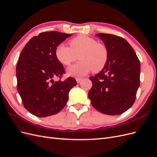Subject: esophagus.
I'll return each instance as SVG.
<instances>
[{
    "label": "esophagus",
    "mask_w": 157,
    "mask_h": 157,
    "mask_svg": "<svg viewBox=\"0 0 157 157\" xmlns=\"http://www.w3.org/2000/svg\"><path fill=\"white\" fill-rule=\"evenodd\" d=\"M82 80V78H76V81H77V83H80Z\"/></svg>",
    "instance_id": "1"
}]
</instances>
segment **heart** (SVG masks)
<instances>
[{"label":"heart","instance_id":"1","mask_svg":"<svg viewBox=\"0 0 157 157\" xmlns=\"http://www.w3.org/2000/svg\"><path fill=\"white\" fill-rule=\"evenodd\" d=\"M70 47L61 43L56 47L57 59L64 65H70L77 59L78 63L68 68L67 74L73 77H82L92 70L97 73L105 67L109 58L108 49L105 44L92 37L81 35L69 41Z\"/></svg>","mask_w":157,"mask_h":157}]
</instances>
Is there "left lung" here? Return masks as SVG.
Here are the masks:
<instances>
[{"label": "left lung", "mask_w": 157, "mask_h": 157, "mask_svg": "<svg viewBox=\"0 0 157 157\" xmlns=\"http://www.w3.org/2000/svg\"><path fill=\"white\" fill-rule=\"evenodd\" d=\"M108 49V61L104 68L89 78L92 87L88 98L99 112L117 115L134 104L140 86V62L135 51L123 38L98 33Z\"/></svg>", "instance_id": "8db88e82"}]
</instances>
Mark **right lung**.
I'll use <instances>...</instances> for the list:
<instances>
[{"label":"right lung","mask_w":157,"mask_h":157,"mask_svg":"<svg viewBox=\"0 0 157 157\" xmlns=\"http://www.w3.org/2000/svg\"><path fill=\"white\" fill-rule=\"evenodd\" d=\"M72 34L58 31L33 36L22 50L16 66L17 88L23 106L35 116L46 117L62 110L70 90L77 84L74 78L54 81L65 73L57 59L56 47Z\"/></svg>","instance_id":"add662e5"}]
</instances>
